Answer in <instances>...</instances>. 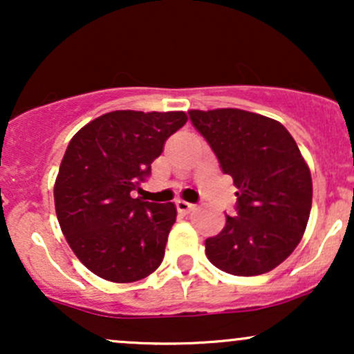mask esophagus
I'll list each match as a JSON object with an SVG mask.
<instances>
[{"mask_svg": "<svg viewBox=\"0 0 354 354\" xmlns=\"http://www.w3.org/2000/svg\"><path fill=\"white\" fill-rule=\"evenodd\" d=\"M176 208L180 213H189V211H193L196 208V205H193V203H188L185 200H178L176 201Z\"/></svg>", "mask_w": 354, "mask_h": 354, "instance_id": "obj_1", "label": "esophagus"}]
</instances>
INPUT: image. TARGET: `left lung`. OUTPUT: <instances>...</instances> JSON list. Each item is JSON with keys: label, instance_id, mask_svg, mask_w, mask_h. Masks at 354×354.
<instances>
[{"label": "left lung", "instance_id": "1", "mask_svg": "<svg viewBox=\"0 0 354 354\" xmlns=\"http://www.w3.org/2000/svg\"><path fill=\"white\" fill-rule=\"evenodd\" d=\"M189 118L238 188V216L206 239V256L230 274L274 270L310 219L313 181L298 145L279 121L245 109H191Z\"/></svg>", "mask_w": 354, "mask_h": 354}]
</instances>
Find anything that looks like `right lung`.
<instances>
[{"instance_id":"right-lung-1","label":"right lung","mask_w":354,"mask_h":354,"mask_svg":"<svg viewBox=\"0 0 354 354\" xmlns=\"http://www.w3.org/2000/svg\"><path fill=\"white\" fill-rule=\"evenodd\" d=\"M186 121L185 111L120 109L71 138L55 181V209L68 245L91 273L133 283L161 265L176 206L133 198L131 191Z\"/></svg>"}]
</instances>
